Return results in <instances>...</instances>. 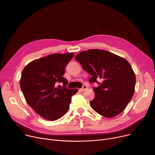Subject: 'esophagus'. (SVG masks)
I'll return each instance as SVG.
<instances>
[{"instance_id": "1", "label": "esophagus", "mask_w": 155, "mask_h": 155, "mask_svg": "<svg viewBox=\"0 0 155 155\" xmlns=\"http://www.w3.org/2000/svg\"><path fill=\"white\" fill-rule=\"evenodd\" d=\"M87 88V87L86 85H83L82 88H80V91L81 92H83V91H85Z\"/></svg>"}]
</instances>
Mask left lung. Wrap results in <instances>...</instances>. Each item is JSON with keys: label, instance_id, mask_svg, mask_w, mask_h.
I'll use <instances>...</instances> for the list:
<instances>
[{"label": "left lung", "instance_id": "8db88e82", "mask_svg": "<svg viewBox=\"0 0 155 155\" xmlns=\"http://www.w3.org/2000/svg\"><path fill=\"white\" fill-rule=\"evenodd\" d=\"M75 59L92 75L89 81L99 85L93 89L95 97L90 102L92 108L107 118L123 112L135 90V73L129 62L123 57L98 49L81 51ZM97 79L102 82L99 83Z\"/></svg>", "mask_w": 155, "mask_h": 155}]
</instances>
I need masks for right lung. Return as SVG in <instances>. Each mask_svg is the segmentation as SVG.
Returning <instances> with one entry per match:
<instances>
[{
  "instance_id": "1",
  "label": "right lung",
  "mask_w": 155,
  "mask_h": 155,
  "mask_svg": "<svg viewBox=\"0 0 155 155\" xmlns=\"http://www.w3.org/2000/svg\"><path fill=\"white\" fill-rule=\"evenodd\" d=\"M74 53H54L29 63L24 68L20 87L26 101L38 114L51 121L61 118L69 109L77 88L68 89L63 75ZM57 82L64 86L56 87Z\"/></svg>"
}]
</instances>
